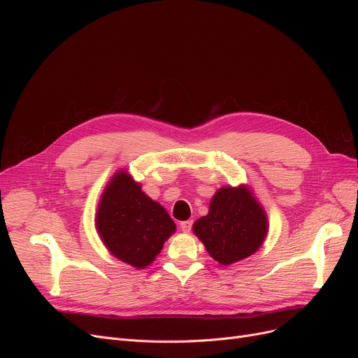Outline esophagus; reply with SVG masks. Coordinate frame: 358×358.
Here are the masks:
<instances>
[{
	"mask_svg": "<svg viewBox=\"0 0 358 358\" xmlns=\"http://www.w3.org/2000/svg\"><path fill=\"white\" fill-rule=\"evenodd\" d=\"M180 228H181L182 232L189 234V232L192 231V228H193V220H182V222L180 223Z\"/></svg>",
	"mask_w": 358,
	"mask_h": 358,
	"instance_id": "1",
	"label": "esophagus"
}]
</instances>
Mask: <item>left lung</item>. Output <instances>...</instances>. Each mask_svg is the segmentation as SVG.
I'll list each match as a JSON object with an SVG mask.
<instances>
[{"label": "left lung", "instance_id": "left-lung-1", "mask_svg": "<svg viewBox=\"0 0 358 358\" xmlns=\"http://www.w3.org/2000/svg\"><path fill=\"white\" fill-rule=\"evenodd\" d=\"M206 250L223 266L252 255L267 234V217L245 187H223L210 201L209 215L193 224Z\"/></svg>", "mask_w": 358, "mask_h": 358}]
</instances>
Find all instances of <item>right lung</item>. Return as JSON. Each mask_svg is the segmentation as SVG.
<instances>
[{
	"label": "right lung",
	"mask_w": 358,
	"mask_h": 358,
	"mask_svg": "<svg viewBox=\"0 0 358 358\" xmlns=\"http://www.w3.org/2000/svg\"><path fill=\"white\" fill-rule=\"evenodd\" d=\"M97 229L113 255L145 268L174 234L176 223L161 204L141 192V185L130 176L119 173L101 197Z\"/></svg>",
	"instance_id": "1"
}]
</instances>
